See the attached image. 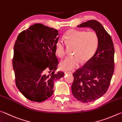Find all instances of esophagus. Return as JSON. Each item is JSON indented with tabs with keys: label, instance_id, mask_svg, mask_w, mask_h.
Returning <instances> with one entry per match:
<instances>
[{
	"label": "esophagus",
	"instance_id": "34e87169",
	"mask_svg": "<svg viewBox=\"0 0 122 122\" xmlns=\"http://www.w3.org/2000/svg\"><path fill=\"white\" fill-rule=\"evenodd\" d=\"M65 74H70V73H71V71H70V70H67L65 72Z\"/></svg>",
	"mask_w": 122,
	"mask_h": 122
}]
</instances>
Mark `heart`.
Listing matches in <instances>:
<instances>
[{"mask_svg":"<svg viewBox=\"0 0 122 122\" xmlns=\"http://www.w3.org/2000/svg\"><path fill=\"white\" fill-rule=\"evenodd\" d=\"M66 45L72 47L71 54L61 62L60 68L66 70L77 67L81 61L85 63L91 58L99 45V37L94 31H86L75 29H70L64 36ZM56 52L60 58L66 54L65 44L61 39L56 41Z\"/></svg>","mask_w":122,"mask_h":122,"instance_id":"b5f03b06","label":"heart"}]
</instances>
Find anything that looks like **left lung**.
Returning a JSON list of instances; mask_svg holds the SVG:
<instances>
[{
	"label": "left lung",
	"instance_id": "left-lung-1",
	"mask_svg": "<svg viewBox=\"0 0 122 122\" xmlns=\"http://www.w3.org/2000/svg\"><path fill=\"white\" fill-rule=\"evenodd\" d=\"M77 26L92 28L99 39L93 56L73 74V96L86 103L100 98L108 90L114 71L115 50L111 36L98 21L91 20Z\"/></svg>",
	"mask_w": 122,
	"mask_h": 122
}]
</instances>
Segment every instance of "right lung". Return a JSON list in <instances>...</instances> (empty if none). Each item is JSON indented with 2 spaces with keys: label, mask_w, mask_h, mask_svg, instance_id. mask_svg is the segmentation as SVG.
Listing matches in <instances>:
<instances>
[{
  "label": "right lung",
  "mask_w": 122,
  "mask_h": 122,
  "mask_svg": "<svg viewBox=\"0 0 122 122\" xmlns=\"http://www.w3.org/2000/svg\"><path fill=\"white\" fill-rule=\"evenodd\" d=\"M58 30L41 23L20 32L14 46L13 67L15 84L30 101L41 102L53 93L54 83L64 76L56 72Z\"/></svg>",
  "instance_id": "obj_1"
}]
</instances>
